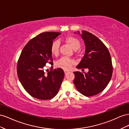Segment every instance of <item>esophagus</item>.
Wrapping results in <instances>:
<instances>
[{"mask_svg": "<svg viewBox=\"0 0 129 129\" xmlns=\"http://www.w3.org/2000/svg\"><path fill=\"white\" fill-rule=\"evenodd\" d=\"M69 72V71H67V70H64V73H65V75H67V73H68Z\"/></svg>", "mask_w": 129, "mask_h": 129, "instance_id": "1", "label": "esophagus"}]
</instances>
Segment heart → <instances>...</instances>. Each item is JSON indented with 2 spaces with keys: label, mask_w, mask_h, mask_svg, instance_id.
<instances>
[{
  "label": "heart",
  "mask_w": 129,
  "mask_h": 129,
  "mask_svg": "<svg viewBox=\"0 0 129 129\" xmlns=\"http://www.w3.org/2000/svg\"><path fill=\"white\" fill-rule=\"evenodd\" d=\"M64 41L68 43L72 48L77 51L78 50L80 47V42L78 39L75 37L69 36L66 37L64 38ZM59 45L60 44L58 41H54L52 43L51 46V52L52 55L54 56H57L59 52ZM74 64L73 61L71 59L66 57H62L59 60L56 62V67L67 70H69L72 67V65Z\"/></svg>",
  "instance_id": "1"
}]
</instances>
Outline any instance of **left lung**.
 <instances>
[{"mask_svg": "<svg viewBox=\"0 0 129 129\" xmlns=\"http://www.w3.org/2000/svg\"><path fill=\"white\" fill-rule=\"evenodd\" d=\"M85 45V52L77 68L88 69L89 71L74 72L75 85L80 93L87 97L92 96L103 91L111 80L112 65L107 47L96 36L91 33L79 31Z\"/></svg>", "mask_w": 129, "mask_h": 129, "instance_id": "1", "label": "left lung"}]
</instances>
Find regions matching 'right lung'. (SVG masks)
Listing matches in <instances>:
<instances>
[{"instance_id":"obj_1","label":"right lung","mask_w":129,"mask_h":129,"mask_svg":"<svg viewBox=\"0 0 129 129\" xmlns=\"http://www.w3.org/2000/svg\"><path fill=\"white\" fill-rule=\"evenodd\" d=\"M60 32H44L29 41L22 50L17 63V75L22 86L31 96L42 100L53 98L64 79L61 68L45 73L44 67L51 65V46Z\"/></svg>"}]
</instances>
